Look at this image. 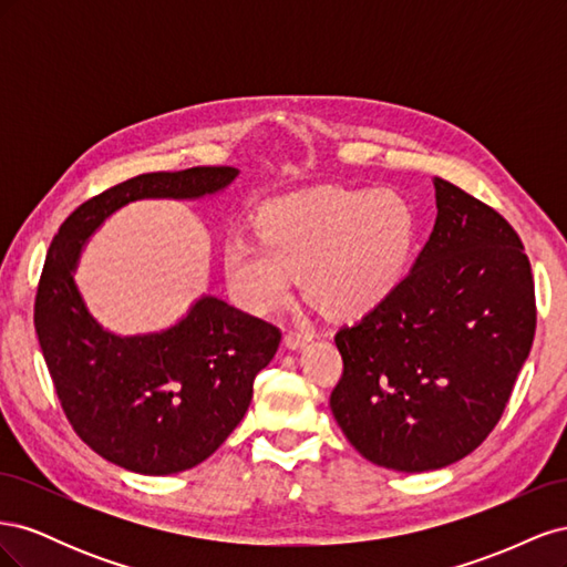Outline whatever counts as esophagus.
Instances as JSON below:
<instances>
[{"mask_svg": "<svg viewBox=\"0 0 567 567\" xmlns=\"http://www.w3.org/2000/svg\"><path fill=\"white\" fill-rule=\"evenodd\" d=\"M284 340H286V348L288 350H300V348L307 346V342L312 340V336L305 333V331H288Z\"/></svg>", "mask_w": 567, "mask_h": 567, "instance_id": "esophagus-1", "label": "esophagus"}]
</instances>
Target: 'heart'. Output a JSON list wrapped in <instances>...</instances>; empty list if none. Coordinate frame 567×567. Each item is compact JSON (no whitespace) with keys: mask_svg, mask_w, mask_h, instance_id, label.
<instances>
[{"mask_svg":"<svg viewBox=\"0 0 567 567\" xmlns=\"http://www.w3.org/2000/svg\"><path fill=\"white\" fill-rule=\"evenodd\" d=\"M260 227L262 236L241 234L225 246V277L238 302L277 310L305 274V293L326 317L357 319L402 284L419 217L392 188L323 186L271 200Z\"/></svg>","mask_w":567,"mask_h":567,"instance_id":"b5f03b06","label":"heart"}]
</instances>
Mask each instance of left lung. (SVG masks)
<instances>
[{
	"label": "left lung",
	"instance_id": "8db88e82",
	"mask_svg": "<svg viewBox=\"0 0 567 567\" xmlns=\"http://www.w3.org/2000/svg\"><path fill=\"white\" fill-rule=\"evenodd\" d=\"M437 217L398 290L336 346L331 411L375 466L423 473L468 456L499 423L535 340V281L518 234L433 179Z\"/></svg>",
	"mask_w": 567,
	"mask_h": 567
}]
</instances>
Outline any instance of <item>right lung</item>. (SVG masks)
<instances>
[{
    "instance_id": "add662e5",
    "label": "right lung",
    "mask_w": 567,
    "mask_h": 567,
    "mask_svg": "<svg viewBox=\"0 0 567 567\" xmlns=\"http://www.w3.org/2000/svg\"><path fill=\"white\" fill-rule=\"evenodd\" d=\"M236 177V167L132 177L82 203L49 246L35 298L44 362L73 431L120 468L169 475L208 458L246 416L255 375L277 354L281 331L203 296L165 331L115 336L75 286L80 250L127 203L198 200Z\"/></svg>"
}]
</instances>
